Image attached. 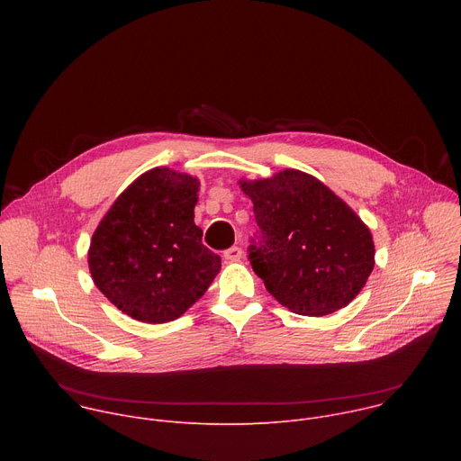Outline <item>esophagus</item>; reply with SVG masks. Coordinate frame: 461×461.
<instances>
[{
	"instance_id": "1",
	"label": "esophagus",
	"mask_w": 461,
	"mask_h": 461,
	"mask_svg": "<svg viewBox=\"0 0 461 461\" xmlns=\"http://www.w3.org/2000/svg\"><path fill=\"white\" fill-rule=\"evenodd\" d=\"M240 257H242V248H239V246H231V248H228V249L224 251V258L230 260V262L239 260Z\"/></svg>"
}]
</instances>
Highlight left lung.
I'll use <instances>...</instances> for the list:
<instances>
[{"mask_svg": "<svg viewBox=\"0 0 461 461\" xmlns=\"http://www.w3.org/2000/svg\"><path fill=\"white\" fill-rule=\"evenodd\" d=\"M240 187L258 226L248 246L249 265L283 306L319 317L361 292L374 268V242L338 194L295 169Z\"/></svg>", "mask_w": 461, "mask_h": 461, "instance_id": "left-lung-1", "label": "left lung"}]
</instances>
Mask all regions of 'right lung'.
<instances>
[{
  "label": "right lung",
  "instance_id": "obj_1",
  "mask_svg": "<svg viewBox=\"0 0 461 461\" xmlns=\"http://www.w3.org/2000/svg\"><path fill=\"white\" fill-rule=\"evenodd\" d=\"M199 182L157 167L139 176L96 228L89 270L96 288L123 313L167 322L199 301L221 270L194 224Z\"/></svg>",
  "mask_w": 461,
  "mask_h": 461
}]
</instances>
